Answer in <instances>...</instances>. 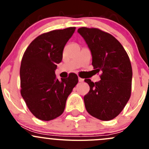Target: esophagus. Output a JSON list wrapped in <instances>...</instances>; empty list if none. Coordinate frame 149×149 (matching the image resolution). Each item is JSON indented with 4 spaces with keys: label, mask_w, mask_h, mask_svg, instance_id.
<instances>
[{
    "label": "esophagus",
    "mask_w": 149,
    "mask_h": 149,
    "mask_svg": "<svg viewBox=\"0 0 149 149\" xmlns=\"http://www.w3.org/2000/svg\"><path fill=\"white\" fill-rule=\"evenodd\" d=\"M84 81V79H81V78L79 77V82H83Z\"/></svg>",
    "instance_id": "34e87169"
}]
</instances>
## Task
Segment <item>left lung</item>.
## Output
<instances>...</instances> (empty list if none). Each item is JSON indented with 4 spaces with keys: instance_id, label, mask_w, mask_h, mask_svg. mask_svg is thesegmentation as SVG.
Returning a JSON list of instances; mask_svg holds the SVG:
<instances>
[{
    "instance_id": "1",
    "label": "left lung",
    "mask_w": 149,
    "mask_h": 149,
    "mask_svg": "<svg viewBox=\"0 0 149 149\" xmlns=\"http://www.w3.org/2000/svg\"><path fill=\"white\" fill-rule=\"evenodd\" d=\"M92 55V65L102 72L101 80L94 83L85 79L90 90L84 97L86 111L104 121L116 118L124 109L131 94L132 66L124 47L115 37L97 28L81 27Z\"/></svg>"
}]
</instances>
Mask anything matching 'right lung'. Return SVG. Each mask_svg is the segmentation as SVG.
<instances>
[{
  "label": "right lung",
  "instance_id": "1",
  "mask_svg": "<svg viewBox=\"0 0 149 149\" xmlns=\"http://www.w3.org/2000/svg\"><path fill=\"white\" fill-rule=\"evenodd\" d=\"M76 27L52 30L36 37L24 53L20 67L21 94L30 112L44 121L61 115L79 79L70 73L58 80L55 70Z\"/></svg>",
  "mask_w": 149,
  "mask_h": 149
}]
</instances>
